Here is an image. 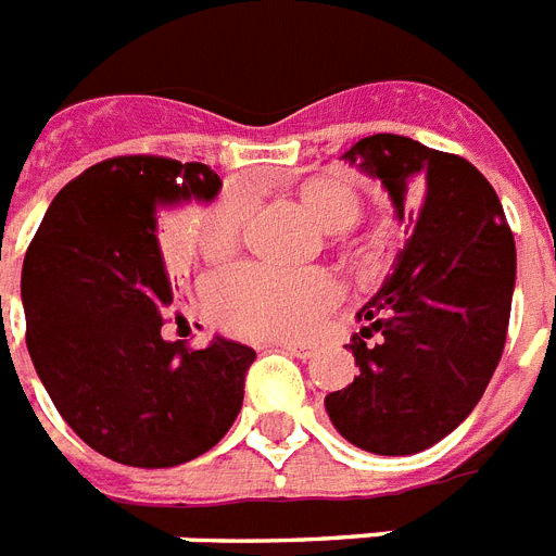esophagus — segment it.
<instances>
[{
    "mask_svg": "<svg viewBox=\"0 0 556 556\" xmlns=\"http://www.w3.org/2000/svg\"><path fill=\"white\" fill-rule=\"evenodd\" d=\"M277 349H282V352H288V355L300 357V361H308V357H314L312 343H300V340H279Z\"/></svg>",
    "mask_w": 556,
    "mask_h": 556,
    "instance_id": "34e87169",
    "label": "esophagus"
}]
</instances>
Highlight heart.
Returning a JSON list of instances; mask_svg holds the SVG:
<instances>
[{
  "label": "heart",
  "instance_id": "obj_1",
  "mask_svg": "<svg viewBox=\"0 0 556 556\" xmlns=\"http://www.w3.org/2000/svg\"><path fill=\"white\" fill-rule=\"evenodd\" d=\"M305 210L326 230H343L357 218V192L343 181L320 178L300 190ZM251 201L242 190L225 192L201 222L195 244L204 256L233 251ZM338 279L326 270H279L268 265H230L204 282V308L227 331L244 338H300L338 303Z\"/></svg>",
  "mask_w": 556,
  "mask_h": 556
}]
</instances>
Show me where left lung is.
Masks as SVG:
<instances>
[{
	"label": "left lung",
	"instance_id": "1",
	"mask_svg": "<svg viewBox=\"0 0 556 556\" xmlns=\"http://www.w3.org/2000/svg\"><path fill=\"white\" fill-rule=\"evenodd\" d=\"M378 178L404 222V248L357 312L361 375L326 395L346 441L413 456L473 413L508 334L517 248L500 195L470 161L404 135H369L343 155ZM378 337V344H366Z\"/></svg>",
	"mask_w": 556,
	"mask_h": 556
}]
</instances>
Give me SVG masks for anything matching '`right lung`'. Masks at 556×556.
I'll return each mask as SVG.
<instances>
[{
    "label": "right lung",
    "mask_w": 556,
    "mask_h": 556,
    "mask_svg": "<svg viewBox=\"0 0 556 556\" xmlns=\"http://www.w3.org/2000/svg\"><path fill=\"white\" fill-rule=\"evenodd\" d=\"M207 164L117 155L65 185L25 265V340L56 413L100 456L129 467H176L225 439L242 409L251 346L164 340L173 282L159 216L216 199Z\"/></svg>",
    "instance_id": "obj_1"
}]
</instances>
